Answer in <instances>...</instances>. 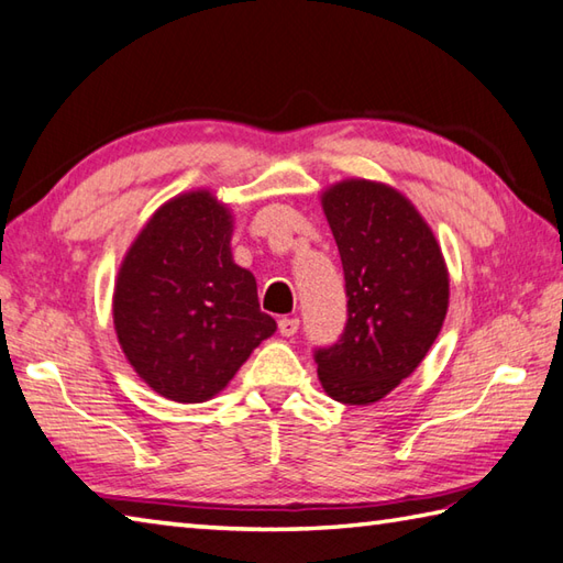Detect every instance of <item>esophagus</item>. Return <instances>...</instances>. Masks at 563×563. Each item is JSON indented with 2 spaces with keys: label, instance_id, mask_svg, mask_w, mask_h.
<instances>
[{
  "label": "esophagus",
  "instance_id": "esophagus-1",
  "mask_svg": "<svg viewBox=\"0 0 563 563\" xmlns=\"http://www.w3.org/2000/svg\"><path fill=\"white\" fill-rule=\"evenodd\" d=\"M279 332H282V338H294L298 332V320L296 318H282L279 320Z\"/></svg>",
  "mask_w": 563,
  "mask_h": 563
}]
</instances>
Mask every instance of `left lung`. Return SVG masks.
Here are the masks:
<instances>
[{"label": "left lung", "mask_w": 563, "mask_h": 563, "mask_svg": "<svg viewBox=\"0 0 563 563\" xmlns=\"http://www.w3.org/2000/svg\"><path fill=\"white\" fill-rule=\"evenodd\" d=\"M323 209L345 272L347 320L313 360L330 398L366 406L394 391L432 347L450 279L438 240L396 189L347 179L323 194Z\"/></svg>", "instance_id": "8db88e82"}]
</instances>
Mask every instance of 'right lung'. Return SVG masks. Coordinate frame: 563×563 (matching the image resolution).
Returning a JSON list of instances; mask_svg holds the SVG:
<instances>
[{
    "label": "right lung",
    "instance_id": "right-lung-1",
    "mask_svg": "<svg viewBox=\"0 0 563 563\" xmlns=\"http://www.w3.org/2000/svg\"><path fill=\"white\" fill-rule=\"evenodd\" d=\"M233 221L209 191L167 201L125 255L113 325L143 382L201 404L231 382L277 323L260 311L255 277L231 255Z\"/></svg>",
    "mask_w": 563,
    "mask_h": 563
}]
</instances>
